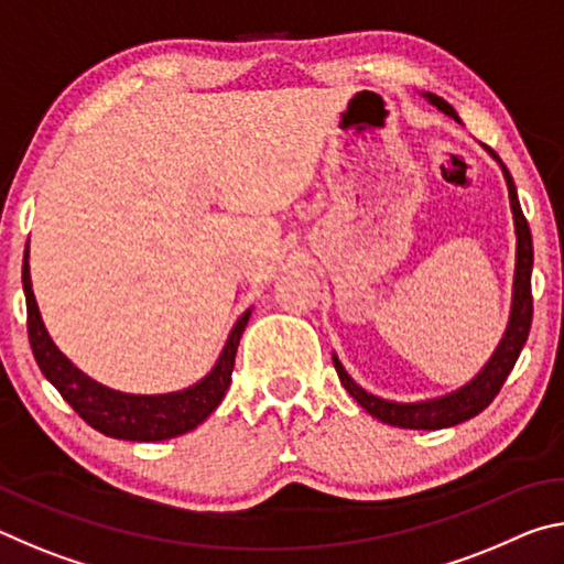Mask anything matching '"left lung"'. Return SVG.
I'll return each mask as SVG.
<instances>
[{
	"label": "left lung",
	"mask_w": 564,
	"mask_h": 564,
	"mask_svg": "<svg viewBox=\"0 0 564 564\" xmlns=\"http://www.w3.org/2000/svg\"><path fill=\"white\" fill-rule=\"evenodd\" d=\"M423 97L433 104V107L441 109L447 117L455 121L457 113L445 99L435 97V94H423ZM488 149V147H485ZM488 154L498 161L502 169V176L508 181V194H510V208H512V221H514V236H518V251H514V275H512V305H510V318L508 328H505L498 348L485 362L480 373H477L470 383L463 388L453 390V393L433 398V400H420V403H395V400L378 398L368 393L366 388H360L356 380H352L343 362L338 360L336 352H333V366L338 370V378L343 388L358 400V405L378 417L380 423L395 425V427H410V431H441V427H453L457 423H465V420L475 417L488 408L495 395L500 393L505 380H508L510 370L514 368V360H518L520 350L528 340L530 323H532V291H530V279H532V234L530 226L524 221L518 188H514V181L510 176L508 166L502 164L500 156L488 149Z\"/></svg>",
	"instance_id": "left-lung-1"
}]
</instances>
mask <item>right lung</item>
<instances>
[{"mask_svg": "<svg viewBox=\"0 0 564 564\" xmlns=\"http://www.w3.org/2000/svg\"><path fill=\"white\" fill-rule=\"evenodd\" d=\"M22 285L26 299V330H30V343L36 366L42 368L44 378L59 390L66 403L87 420L94 431L109 437H119V441H169V437L184 435L188 431H194L196 425H202L218 408V403H221L228 386H231L238 340H241L246 323L251 318V308L236 321V326L228 333V340L221 356L216 360V366L208 370L198 383L184 390H176V393L133 395L97 383V380L89 378L87 373H82V370L54 346L52 336L44 328L40 305H36L32 291L30 243H26L24 251Z\"/></svg>", "mask_w": 564, "mask_h": 564, "instance_id": "1", "label": "right lung"}]
</instances>
